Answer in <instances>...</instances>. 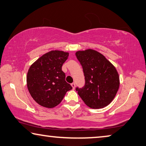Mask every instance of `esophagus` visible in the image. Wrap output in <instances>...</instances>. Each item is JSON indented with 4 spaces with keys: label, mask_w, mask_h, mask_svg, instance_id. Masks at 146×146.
Wrapping results in <instances>:
<instances>
[{
    "label": "esophagus",
    "mask_w": 146,
    "mask_h": 146,
    "mask_svg": "<svg viewBox=\"0 0 146 146\" xmlns=\"http://www.w3.org/2000/svg\"><path fill=\"white\" fill-rule=\"evenodd\" d=\"M71 86L73 87V89L75 88V82H73V83L71 84Z\"/></svg>",
    "instance_id": "1"
}]
</instances>
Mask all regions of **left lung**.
<instances>
[{"label":"left lung","instance_id":"left-lung-1","mask_svg":"<svg viewBox=\"0 0 146 146\" xmlns=\"http://www.w3.org/2000/svg\"><path fill=\"white\" fill-rule=\"evenodd\" d=\"M75 54L85 77L83 88H76L78 94L89 108L106 107L114 99L120 85L116 68L103 54L95 50H79Z\"/></svg>","mask_w":146,"mask_h":146}]
</instances>
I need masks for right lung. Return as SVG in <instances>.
Wrapping results in <instances>:
<instances>
[{"label": "right lung", "mask_w": 146, "mask_h": 146, "mask_svg": "<svg viewBox=\"0 0 146 146\" xmlns=\"http://www.w3.org/2000/svg\"><path fill=\"white\" fill-rule=\"evenodd\" d=\"M68 52L51 50L36 60L28 70L27 86L31 97L39 105L53 108L62 101L72 86L66 81L62 70Z\"/></svg>", "instance_id": "obj_1"}]
</instances>
